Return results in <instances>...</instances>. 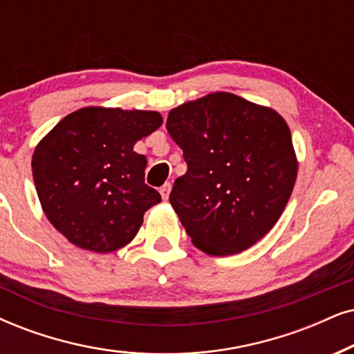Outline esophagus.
I'll return each mask as SVG.
<instances>
[{"instance_id": "obj_1", "label": "esophagus", "mask_w": 354, "mask_h": 354, "mask_svg": "<svg viewBox=\"0 0 354 354\" xmlns=\"http://www.w3.org/2000/svg\"><path fill=\"white\" fill-rule=\"evenodd\" d=\"M169 191H171V185L169 183H165V185L160 187V194H162V198L167 201L168 196H169Z\"/></svg>"}]
</instances>
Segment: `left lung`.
I'll return each instance as SVG.
<instances>
[{
	"instance_id": "left-lung-1",
	"label": "left lung",
	"mask_w": 354,
	"mask_h": 354,
	"mask_svg": "<svg viewBox=\"0 0 354 354\" xmlns=\"http://www.w3.org/2000/svg\"><path fill=\"white\" fill-rule=\"evenodd\" d=\"M167 129L187 163L169 203L194 247L227 257L261 240L284 212L297 178L283 115L216 91L169 111Z\"/></svg>"
}]
</instances>
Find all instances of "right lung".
Returning a JSON list of instances; mask_svg holds the SVG:
<instances>
[{"label":"right lung","instance_id":"obj_1","mask_svg":"<svg viewBox=\"0 0 354 354\" xmlns=\"http://www.w3.org/2000/svg\"><path fill=\"white\" fill-rule=\"evenodd\" d=\"M162 124L156 111L88 106L39 142L30 162L35 191L48 222L70 243L111 253L136 239L162 196L145 185L147 156L133 145Z\"/></svg>","mask_w":354,"mask_h":354}]
</instances>
